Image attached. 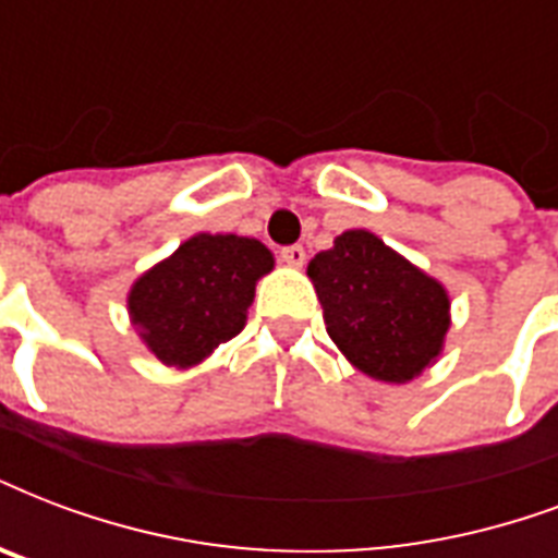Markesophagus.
Wrapping results in <instances>:
<instances>
[{"mask_svg": "<svg viewBox=\"0 0 558 558\" xmlns=\"http://www.w3.org/2000/svg\"><path fill=\"white\" fill-rule=\"evenodd\" d=\"M280 260L292 266V269H301L304 260H307V251L301 248V245H289V248H280Z\"/></svg>", "mask_w": 558, "mask_h": 558, "instance_id": "esophagus-1", "label": "esophagus"}]
</instances>
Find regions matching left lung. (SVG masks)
I'll return each instance as SVG.
<instances>
[{"label": "left lung", "instance_id": "obj_1", "mask_svg": "<svg viewBox=\"0 0 558 558\" xmlns=\"http://www.w3.org/2000/svg\"><path fill=\"white\" fill-rule=\"evenodd\" d=\"M307 275L325 310L327 336L356 372L410 383L439 360L450 330V295L377 233L354 228L318 251Z\"/></svg>", "mask_w": 558, "mask_h": 558}]
</instances>
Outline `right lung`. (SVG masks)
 <instances>
[{
    "instance_id": "obj_1",
    "label": "right lung",
    "mask_w": 558,
    "mask_h": 558,
    "mask_svg": "<svg viewBox=\"0 0 558 558\" xmlns=\"http://www.w3.org/2000/svg\"><path fill=\"white\" fill-rule=\"evenodd\" d=\"M275 269L260 240L195 233L128 289V318L163 365L193 368L245 327L257 280Z\"/></svg>"
}]
</instances>
